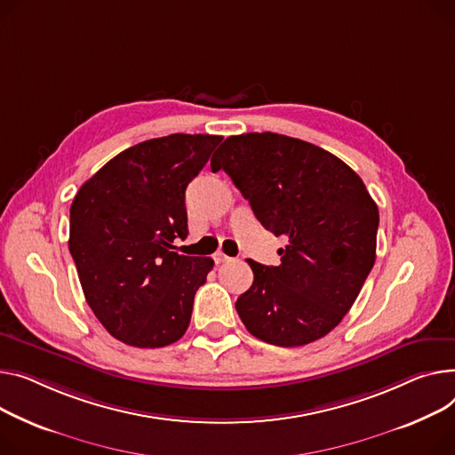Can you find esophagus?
<instances>
[{
  "label": "esophagus",
  "mask_w": 455,
  "mask_h": 455,
  "mask_svg": "<svg viewBox=\"0 0 455 455\" xmlns=\"http://www.w3.org/2000/svg\"><path fill=\"white\" fill-rule=\"evenodd\" d=\"M214 259H216V263H225V261H228L230 258H228L223 251H218V252L214 254Z\"/></svg>",
  "instance_id": "34e87169"
}]
</instances>
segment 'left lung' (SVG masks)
<instances>
[{
  "mask_svg": "<svg viewBox=\"0 0 455 455\" xmlns=\"http://www.w3.org/2000/svg\"><path fill=\"white\" fill-rule=\"evenodd\" d=\"M258 221L289 243L278 267L247 259L254 282L235 311L256 339L298 347L335 329L375 263L379 208L362 179L329 151L278 133L228 137L210 161Z\"/></svg>",
  "mask_w": 455,
  "mask_h": 455,
  "instance_id": "8db88e82",
  "label": "left lung"
}]
</instances>
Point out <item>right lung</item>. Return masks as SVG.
I'll use <instances>...</instances> for the list:
<instances>
[{
	"label": "right lung",
	"mask_w": 455,
	"mask_h": 455,
	"mask_svg": "<svg viewBox=\"0 0 455 455\" xmlns=\"http://www.w3.org/2000/svg\"><path fill=\"white\" fill-rule=\"evenodd\" d=\"M187 135L139 142L106 163L71 204L69 252L91 311L111 337L164 347L185 335L212 258L183 256L185 192L221 142Z\"/></svg>",
	"instance_id": "obj_1"
}]
</instances>
